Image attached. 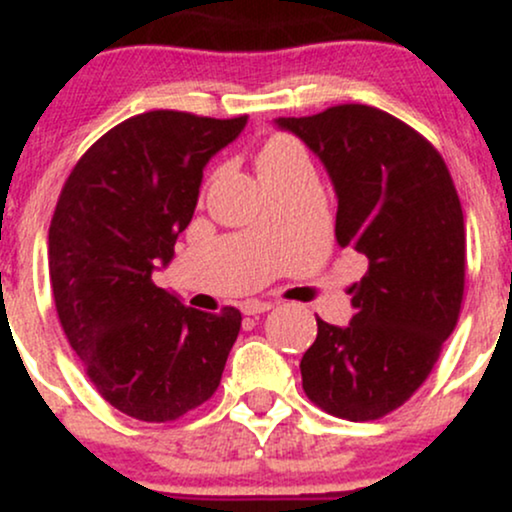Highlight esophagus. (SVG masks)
Returning a JSON list of instances; mask_svg holds the SVG:
<instances>
[{
  "label": "esophagus",
  "mask_w": 512,
  "mask_h": 512,
  "mask_svg": "<svg viewBox=\"0 0 512 512\" xmlns=\"http://www.w3.org/2000/svg\"><path fill=\"white\" fill-rule=\"evenodd\" d=\"M240 310H243L245 315H260V313H267V310H272V303L252 298V301H245L243 305H240Z\"/></svg>",
  "instance_id": "34e87169"
}]
</instances>
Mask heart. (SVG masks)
I'll use <instances>...</instances> for the list:
<instances>
[{"instance_id": "b5f03b06", "label": "heart", "mask_w": 512, "mask_h": 512, "mask_svg": "<svg viewBox=\"0 0 512 512\" xmlns=\"http://www.w3.org/2000/svg\"><path fill=\"white\" fill-rule=\"evenodd\" d=\"M301 163H308V158H305L303 146L293 137H289V134H274V137H269L255 158L260 178L284 173V170L301 166Z\"/></svg>"}]
</instances>
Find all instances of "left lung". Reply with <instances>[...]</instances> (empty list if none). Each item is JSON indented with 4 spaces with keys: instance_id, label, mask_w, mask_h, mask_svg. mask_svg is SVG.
I'll use <instances>...</instances> for the list:
<instances>
[{
    "instance_id": "1",
    "label": "left lung",
    "mask_w": 512,
    "mask_h": 512,
    "mask_svg": "<svg viewBox=\"0 0 512 512\" xmlns=\"http://www.w3.org/2000/svg\"><path fill=\"white\" fill-rule=\"evenodd\" d=\"M276 125L325 163L339 199L337 245L368 260L349 289L351 325L317 317L303 390L339 419H383L426 383L460 320L467 236L455 182L424 134L370 105H332Z\"/></svg>"
}]
</instances>
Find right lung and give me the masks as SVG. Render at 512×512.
Masks as SVG:
<instances>
[{
	"label": "right lung",
	"instance_id": "obj_1",
	"mask_svg": "<svg viewBox=\"0 0 512 512\" xmlns=\"http://www.w3.org/2000/svg\"><path fill=\"white\" fill-rule=\"evenodd\" d=\"M248 115L149 110L103 134L64 182L50 221V286L67 342L108 404L166 424L214 395L238 308H187L151 279L195 214L202 170Z\"/></svg>",
	"mask_w": 512,
	"mask_h": 512
}]
</instances>
